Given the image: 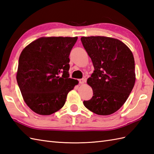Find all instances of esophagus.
<instances>
[{
	"label": "esophagus",
	"mask_w": 154,
	"mask_h": 154,
	"mask_svg": "<svg viewBox=\"0 0 154 154\" xmlns=\"http://www.w3.org/2000/svg\"><path fill=\"white\" fill-rule=\"evenodd\" d=\"M78 81H79V84H83L84 83L85 80L84 79V78H82V79H80Z\"/></svg>",
	"instance_id": "obj_1"
}]
</instances>
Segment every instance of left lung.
Returning <instances> with one entry per match:
<instances>
[{
    "instance_id": "1",
    "label": "left lung",
    "mask_w": 154,
    "mask_h": 154,
    "mask_svg": "<svg viewBox=\"0 0 154 154\" xmlns=\"http://www.w3.org/2000/svg\"><path fill=\"white\" fill-rule=\"evenodd\" d=\"M81 42L94 67L87 80L93 96L83 103L99 115L114 113L125 103L134 86L132 53L124 43L111 37H82Z\"/></svg>"
}]
</instances>
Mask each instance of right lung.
<instances>
[{
	"mask_svg": "<svg viewBox=\"0 0 154 154\" xmlns=\"http://www.w3.org/2000/svg\"><path fill=\"white\" fill-rule=\"evenodd\" d=\"M77 37H41L26 47L19 58L16 80L23 100L36 113L59 111L78 84L69 76L70 51Z\"/></svg>",
	"mask_w": 154,
	"mask_h": 154,
	"instance_id": "add662e5",
	"label": "right lung"
}]
</instances>
